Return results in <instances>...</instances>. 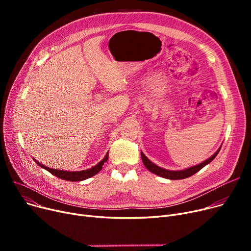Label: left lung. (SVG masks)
<instances>
[{"instance_id": "left-lung-1", "label": "left lung", "mask_w": 251, "mask_h": 251, "mask_svg": "<svg viewBox=\"0 0 251 251\" xmlns=\"http://www.w3.org/2000/svg\"><path fill=\"white\" fill-rule=\"evenodd\" d=\"M221 148L209 157V159L205 160L204 162L196 165V166H193V167H190V168H187L185 170H181V171H170V170H166V169H163L159 166H156L155 164L151 163L148 157L144 155V153L141 151V159H142V162H143V165L147 167V169L149 171H151V173L157 175V176H161L163 178H166V179H170V180H179V179H185V178H188L192 175H194L195 173L199 172L200 170H201L204 166H206L207 164H209L210 162H212L215 157L217 156V154L219 153Z\"/></svg>"}]
</instances>
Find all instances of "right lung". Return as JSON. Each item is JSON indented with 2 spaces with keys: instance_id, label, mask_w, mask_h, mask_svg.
Wrapping results in <instances>:
<instances>
[{
  "instance_id": "add662e5",
  "label": "right lung",
  "mask_w": 251,
  "mask_h": 251,
  "mask_svg": "<svg viewBox=\"0 0 251 251\" xmlns=\"http://www.w3.org/2000/svg\"><path fill=\"white\" fill-rule=\"evenodd\" d=\"M108 157H109V152H107V154H105V156L103 157V159L98 164L96 165L95 167H92L90 169H87V170H82V171H75V172H70V171H63V170H57V169H50L49 167H46L44 165H42L41 163L36 162L35 160V163L39 166L42 167L44 169H46L47 171H49L50 173H51L54 176L60 178V179H63V180H66V181H82V180H85V179H88L92 176H95L96 174H98L100 171L102 169V165L108 161Z\"/></svg>"
}]
</instances>
